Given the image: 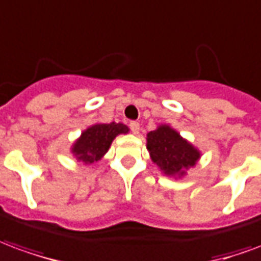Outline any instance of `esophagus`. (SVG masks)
<instances>
[{
    "mask_svg": "<svg viewBox=\"0 0 261 261\" xmlns=\"http://www.w3.org/2000/svg\"><path fill=\"white\" fill-rule=\"evenodd\" d=\"M130 130L133 131L134 134H138V133H140V123H137V121H131Z\"/></svg>",
    "mask_w": 261,
    "mask_h": 261,
    "instance_id": "esophagus-1",
    "label": "esophagus"
}]
</instances>
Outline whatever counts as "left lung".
<instances>
[{
    "instance_id": "1",
    "label": "left lung",
    "mask_w": 261,
    "mask_h": 261,
    "mask_svg": "<svg viewBox=\"0 0 261 261\" xmlns=\"http://www.w3.org/2000/svg\"><path fill=\"white\" fill-rule=\"evenodd\" d=\"M147 148L153 164L168 176H183L200 159L198 149L169 125H159L148 133Z\"/></svg>"
}]
</instances>
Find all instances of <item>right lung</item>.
Masks as SVG:
<instances>
[{"label":"right lung","mask_w":261,"mask_h":261,"mask_svg":"<svg viewBox=\"0 0 261 261\" xmlns=\"http://www.w3.org/2000/svg\"><path fill=\"white\" fill-rule=\"evenodd\" d=\"M128 133V127L121 123L95 124L86 128L76 140L71 152L84 164H93L108 152L110 144L119 134Z\"/></svg>","instance_id":"right-lung-1"}]
</instances>
